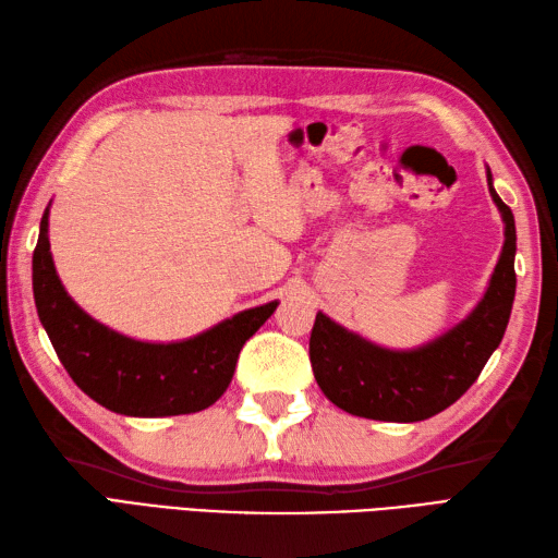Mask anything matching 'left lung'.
<instances>
[{
  "mask_svg": "<svg viewBox=\"0 0 558 558\" xmlns=\"http://www.w3.org/2000/svg\"><path fill=\"white\" fill-rule=\"evenodd\" d=\"M487 184L506 225V240L482 302L448 333L417 350H386L318 312L310 360L324 396L350 414L381 422H422L450 408L477 381L499 348L515 298V220Z\"/></svg>",
  "mask_w": 558,
  "mask_h": 558,
  "instance_id": "obj_1",
  "label": "left lung"
}]
</instances>
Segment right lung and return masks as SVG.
Here are the masks:
<instances>
[{
	"instance_id": "add662e5",
	"label": "right lung",
	"mask_w": 558,
	"mask_h": 558,
	"mask_svg": "<svg viewBox=\"0 0 558 558\" xmlns=\"http://www.w3.org/2000/svg\"><path fill=\"white\" fill-rule=\"evenodd\" d=\"M50 206L33 252V294L40 324L74 384L102 408L129 417H170L213 405L228 390L244 342L278 302L246 310L182 342H141L114 333L69 298L47 236Z\"/></svg>"
}]
</instances>
